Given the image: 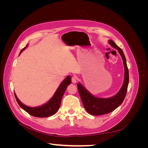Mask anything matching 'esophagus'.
<instances>
[{"mask_svg":"<svg viewBox=\"0 0 148 148\" xmlns=\"http://www.w3.org/2000/svg\"><path fill=\"white\" fill-rule=\"evenodd\" d=\"M77 82V78H76L75 77H73L72 78H71V82H72L73 83H76Z\"/></svg>","mask_w":148,"mask_h":148,"instance_id":"1","label":"esophagus"}]
</instances>
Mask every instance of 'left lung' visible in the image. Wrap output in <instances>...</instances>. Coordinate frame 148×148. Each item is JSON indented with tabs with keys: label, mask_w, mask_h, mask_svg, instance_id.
<instances>
[{
	"label": "left lung",
	"mask_w": 148,
	"mask_h": 148,
	"mask_svg": "<svg viewBox=\"0 0 148 148\" xmlns=\"http://www.w3.org/2000/svg\"><path fill=\"white\" fill-rule=\"evenodd\" d=\"M109 42L111 46L118 50L122 58L125 68L124 82L122 88L117 95L109 98H99L94 96L81 84L78 83L77 86L78 92L84 108L89 114L92 115H100L112 112L115 109H117L120 105L122 104L127 95L129 83V73L126 59H125L122 49L116 45V44L112 40H109Z\"/></svg>",
	"instance_id": "left-lung-1"
}]
</instances>
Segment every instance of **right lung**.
Segmentation results:
<instances>
[{
	"mask_svg": "<svg viewBox=\"0 0 148 148\" xmlns=\"http://www.w3.org/2000/svg\"><path fill=\"white\" fill-rule=\"evenodd\" d=\"M27 47L26 46L20 51V54L22 52L25 48ZM71 83V77L70 76H67L66 78L61 83L59 88H57V91L55 94L53 95L52 97L45 104H44L41 106L36 107H31L27 106H25L23 103L21 102L20 101L17 97L16 94L15 93V96L16 100L18 102V104L21 107L22 109L25 110L26 112H28L29 114L34 116L36 117H47L49 116H51L56 114L57 110H59L60 104L62 96L66 90L67 86Z\"/></svg>",
	"mask_w": 148,
	"mask_h": 148,
	"instance_id": "right-lung-1",
	"label": "right lung"
}]
</instances>
